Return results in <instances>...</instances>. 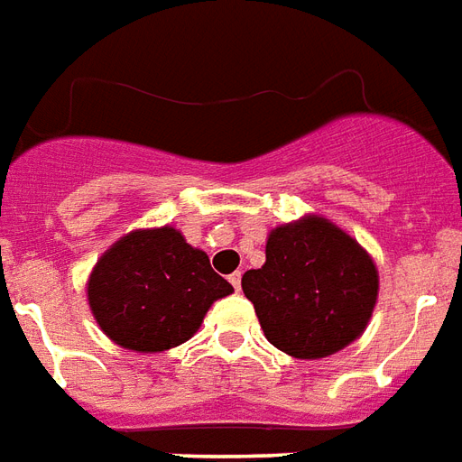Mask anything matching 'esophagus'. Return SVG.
<instances>
[{
    "label": "esophagus",
    "instance_id": "esophagus-1",
    "mask_svg": "<svg viewBox=\"0 0 462 462\" xmlns=\"http://www.w3.org/2000/svg\"><path fill=\"white\" fill-rule=\"evenodd\" d=\"M228 282L234 284L236 292H241V273H234V275L228 277Z\"/></svg>",
    "mask_w": 462,
    "mask_h": 462
}]
</instances>
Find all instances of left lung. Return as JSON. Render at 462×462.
Wrapping results in <instances>:
<instances>
[{
  "label": "left lung",
  "mask_w": 462,
  "mask_h": 462,
  "mask_svg": "<svg viewBox=\"0 0 462 462\" xmlns=\"http://www.w3.org/2000/svg\"><path fill=\"white\" fill-rule=\"evenodd\" d=\"M260 326L294 358H326L365 331L377 300V270L348 234L307 217L275 228L265 265L241 280Z\"/></svg>",
  "instance_id": "left-lung-1"
}]
</instances>
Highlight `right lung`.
I'll list each match as a JSON object with an SVG mask.
<instances>
[{"label": "right lung", "instance_id": "1", "mask_svg": "<svg viewBox=\"0 0 462 462\" xmlns=\"http://www.w3.org/2000/svg\"><path fill=\"white\" fill-rule=\"evenodd\" d=\"M234 287L214 273L207 253L170 226L134 231L104 253L87 297L114 343L158 353L192 338L204 314Z\"/></svg>", "mask_w": 462, "mask_h": 462}]
</instances>
